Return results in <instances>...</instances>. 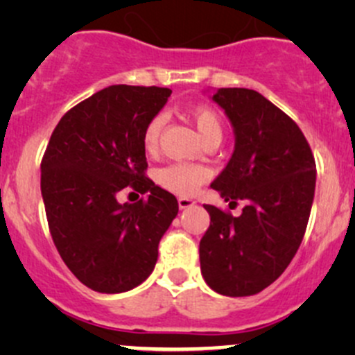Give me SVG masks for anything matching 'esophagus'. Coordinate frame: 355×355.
<instances>
[{"label":"esophagus","mask_w":355,"mask_h":355,"mask_svg":"<svg viewBox=\"0 0 355 355\" xmlns=\"http://www.w3.org/2000/svg\"><path fill=\"white\" fill-rule=\"evenodd\" d=\"M196 206V200L194 199H189V198H178V207L180 209H189V207Z\"/></svg>","instance_id":"obj_1"}]
</instances>
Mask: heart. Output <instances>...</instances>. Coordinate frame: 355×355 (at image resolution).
<instances>
[{
	"label": "heart",
	"instance_id": "b5f03b06",
	"mask_svg": "<svg viewBox=\"0 0 355 355\" xmlns=\"http://www.w3.org/2000/svg\"><path fill=\"white\" fill-rule=\"evenodd\" d=\"M189 120L194 123L199 137L204 144L207 142H220L223 137V123L220 114L207 106H192L187 110ZM164 127L163 114H155L146 123L142 132V146L148 153H156L159 146V135ZM209 178V171L204 166L191 163H171L159 168L156 173V182L166 191L177 196H192L199 191L200 185Z\"/></svg>",
	"mask_w": 355,
	"mask_h": 355
}]
</instances>
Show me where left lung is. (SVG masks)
<instances>
[{
	"label": "left lung",
	"instance_id": "8db88e82",
	"mask_svg": "<svg viewBox=\"0 0 355 355\" xmlns=\"http://www.w3.org/2000/svg\"><path fill=\"white\" fill-rule=\"evenodd\" d=\"M230 120L234 155L211 189L244 200L241 216L204 204L211 225L199 244L200 273L214 292L254 295L273 284L295 256L316 187V163L295 121L252 89L211 96Z\"/></svg>",
	"mask_w": 355,
	"mask_h": 355
}]
</instances>
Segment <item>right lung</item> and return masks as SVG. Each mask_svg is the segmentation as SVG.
Returning <instances> with one entry per match:
<instances>
[{"label": "right lung", "mask_w": 355, "mask_h": 355, "mask_svg": "<svg viewBox=\"0 0 355 355\" xmlns=\"http://www.w3.org/2000/svg\"><path fill=\"white\" fill-rule=\"evenodd\" d=\"M166 87L110 85L63 114L41 163L49 232L68 270L101 293L153 273L157 245L178 213L173 194L144 175L142 132L166 105ZM125 187L148 199L120 205Z\"/></svg>", "instance_id": "add662e5"}]
</instances>
